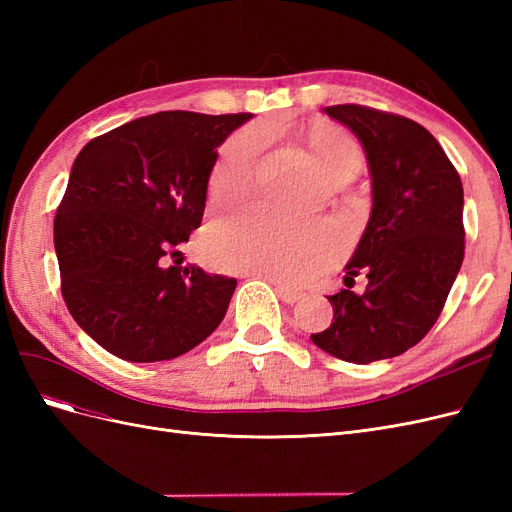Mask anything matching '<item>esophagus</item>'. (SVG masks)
I'll use <instances>...</instances> for the list:
<instances>
[{
  "label": "esophagus",
  "mask_w": 512,
  "mask_h": 512,
  "mask_svg": "<svg viewBox=\"0 0 512 512\" xmlns=\"http://www.w3.org/2000/svg\"><path fill=\"white\" fill-rule=\"evenodd\" d=\"M250 275H256V273H250ZM267 277V275H265ZM267 280H271V277H267ZM273 284H275V290H277V294H280V299L284 301V303H297V301H301L303 297H305V292L303 290H297V288H290V286H286V284H277L275 280H271Z\"/></svg>",
  "instance_id": "esophagus-1"
}]
</instances>
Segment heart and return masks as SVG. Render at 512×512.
<instances>
[{"label": "heart", "instance_id": "1", "mask_svg": "<svg viewBox=\"0 0 512 512\" xmlns=\"http://www.w3.org/2000/svg\"><path fill=\"white\" fill-rule=\"evenodd\" d=\"M305 141L329 181L352 177L363 166L356 138L335 123H320ZM267 136L262 128H243L218 151L209 173V196L215 205H237L250 194ZM339 247L337 232L320 222H307L267 211L228 215L209 226L205 252L215 267L299 282L329 262Z\"/></svg>", "mask_w": 512, "mask_h": 512}]
</instances>
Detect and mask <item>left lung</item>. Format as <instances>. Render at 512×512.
Segmentation results:
<instances>
[{
    "label": "left lung",
    "mask_w": 512,
    "mask_h": 512,
    "mask_svg": "<svg viewBox=\"0 0 512 512\" xmlns=\"http://www.w3.org/2000/svg\"><path fill=\"white\" fill-rule=\"evenodd\" d=\"M363 143L374 207L348 262L346 288L331 294L333 322L312 342L348 363L391 359L431 331L466 250L457 168L421 123L363 104L324 108ZM363 270V295L347 286Z\"/></svg>",
    "instance_id": "obj_1"
}]
</instances>
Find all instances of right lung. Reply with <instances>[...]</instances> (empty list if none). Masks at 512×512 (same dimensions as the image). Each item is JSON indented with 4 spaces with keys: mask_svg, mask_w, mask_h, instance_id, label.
Masks as SVG:
<instances>
[{
    "mask_svg": "<svg viewBox=\"0 0 512 512\" xmlns=\"http://www.w3.org/2000/svg\"><path fill=\"white\" fill-rule=\"evenodd\" d=\"M247 119L164 111L96 136L76 156L53 224L61 297L119 359H175L222 322L235 277L164 262L200 226L218 147Z\"/></svg>",
    "mask_w": 512,
    "mask_h": 512,
    "instance_id": "right-lung-1",
    "label": "right lung"
}]
</instances>
